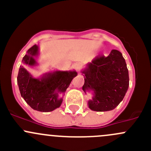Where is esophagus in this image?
Returning a JSON list of instances; mask_svg holds the SVG:
<instances>
[{
    "mask_svg": "<svg viewBox=\"0 0 151 151\" xmlns=\"http://www.w3.org/2000/svg\"><path fill=\"white\" fill-rule=\"evenodd\" d=\"M74 68H75L76 70H77V71H80V69H81V67H82V64L80 63H76L75 64H74Z\"/></svg>",
    "mask_w": 151,
    "mask_h": 151,
    "instance_id": "1",
    "label": "esophagus"
}]
</instances>
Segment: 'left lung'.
Returning <instances> with one entry per match:
<instances>
[{
	"label": "left lung",
	"mask_w": 151,
	"mask_h": 151,
	"mask_svg": "<svg viewBox=\"0 0 151 151\" xmlns=\"http://www.w3.org/2000/svg\"><path fill=\"white\" fill-rule=\"evenodd\" d=\"M84 75L83 91L91 93L88 107L105 112L115 109L129 89V71L122 53L112 50L107 56H98L81 71Z\"/></svg>",
	"instance_id": "8db88e82"
}]
</instances>
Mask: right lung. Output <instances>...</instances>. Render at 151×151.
Instances as JSON below:
<instances>
[{"label":"right lung","instance_id":"add662e5","mask_svg":"<svg viewBox=\"0 0 151 151\" xmlns=\"http://www.w3.org/2000/svg\"><path fill=\"white\" fill-rule=\"evenodd\" d=\"M39 47L35 45L27 51L22 60L17 76V85L21 96L32 109L40 112H51L60 107L63 96L71 80L77 75L75 70L54 71L35 78L26 67L38 66L36 59Z\"/></svg>","mask_w":151,"mask_h":151}]
</instances>
